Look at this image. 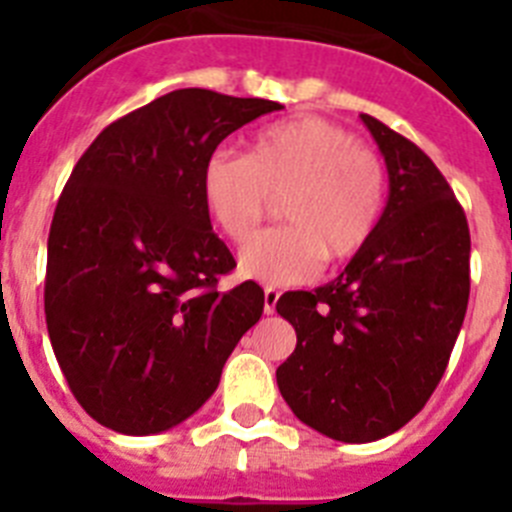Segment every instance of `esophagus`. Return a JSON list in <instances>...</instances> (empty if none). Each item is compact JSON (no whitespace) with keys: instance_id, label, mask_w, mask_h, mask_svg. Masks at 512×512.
<instances>
[{"instance_id":"34e87169","label":"esophagus","mask_w":512,"mask_h":512,"mask_svg":"<svg viewBox=\"0 0 512 512\" xmlns=\"http://www.w3.org/2000/svg\"><path fill=\"white\" fill-rule=\"evenodd\" d=\"M277 302H279V289L266 287L264 289V312L266 315H274V310H277Z\"/></svg>"}]
</instances>
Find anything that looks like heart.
<instances>
[{
  "mask_svg": "<svg viewBox=\"0 0 512 512\" xmlns=\"http://www.w3.org/2000/svg\"><path fill=\"white\" fill-rule=\"evenodd\" d=\"M200 192L215 228L241 246L284 199L287 229L248 243L241 277L266 287L315 279L325 259L346 261L372 241L384 210L382 158L336 122L302 115L248 140L246 156L217 151L202 166Z\"/></svg>",
  "mask_w": 512,
  "mask_h": 512,
  "instance_id": "heart-1",
  "label": "heart"
}]
</instances>
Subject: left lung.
<instances>
[{
    "mask_svg": "<svg viewBox=\"0 0 512 512\" xmlns=\"http://www.w3.org/2000/svg\"><path fill=\"white\" fill-rule=\"evenodd\" d=\"M390 174L372 241L333 282L287 292L297 346L277 384L305 425L343 443L400 431L441 382L469 302V225L413 140L361 115Z\"/></svg>",
    "mask_w": 512,
    "mask_h": 512,
    "instance_id": "8db88e82",
    "label": "left lung"
}]
</instances>
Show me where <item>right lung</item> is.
I'll list each match as a JSON object with an SVG mask.
<instances>
[{"mask_svg":"<svg viewBox=\"0 0 512 512\" xmlns=\"http://www.w3.org/2000/svg\"><path fill=\"white\" fill-rule=\"evenodd\" d=\"M279 102L176 89L94 138L53 212L45 323L79 405L125 436L205 405L264 312L256 282L220 292L233 253L212 233L202 166Z\"/></svg>","mask_w":512,"mask_h":512,"instance_id":"right-lung-1","label":"right lung"}]
</instances>
